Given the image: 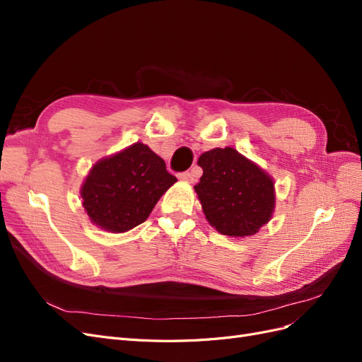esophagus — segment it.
Returning a JSON list of instances; mask_svg holds the SVG:
<instances>
[{"instance_id":"esophagus-1","label":"esophagus","mask_w":362,"mask_h":362,"mask_svg":"<svg viewBox=\"0 0 362 362\" xmlns=\"http://www.w3.org/2000/svg\"><path fill=\"white\" fill-rule=\"evenodd\" d=\"M178 178L181 181H185V182H193L194 181V175L192 172H182L178 175Z\"/></svg>"}]
</instances>
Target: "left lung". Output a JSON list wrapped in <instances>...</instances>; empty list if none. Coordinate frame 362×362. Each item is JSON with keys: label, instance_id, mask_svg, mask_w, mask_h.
Listing matches in <instances>:
<instances>
[{"label": "left lung", "instance_id": "8db88e82", "mask_svg": "<svg viewBox=\"0 0 362 362\" xmlns=\"http://www.w3.org/2000/svg\"><path fill=\"white\" fill-rule=\"evenodd\" d=\"M204 173L194 185L205 218L217 233L243 238L259 231L275 211V181L234 148H214L199 157Z\"/></svg>", "mask_w": 362, "mask_h": 362}]
</instances>
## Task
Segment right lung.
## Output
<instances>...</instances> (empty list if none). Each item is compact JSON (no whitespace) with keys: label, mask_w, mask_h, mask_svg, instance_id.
<instances>
[{"label":"right lung","mask_w":362,"mask_h":362,"mask_svg":"<svg viewBox=\"0 0 362 362\" xmlns=\"http://www.w3.org/2000/svg\"><path fill=\"white\" fill-rule=\"evenodd\" d=\"M175 182L164 160L137 141L93 164L81 185V204L98 228L127 233L146 221Z\"/></svg>","instance_id":"obj_1"}]
</instances>
